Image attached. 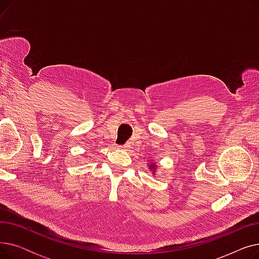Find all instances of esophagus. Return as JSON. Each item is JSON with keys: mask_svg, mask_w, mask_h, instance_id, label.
<instances>
[{"mask_svg": "<svg viewBox=\"0 0 259 259\" xmlns=\"http://www.w3.org/2000/svg\"><path fill=\"white\" fill-rule=\"evenodd\" d=\"M120 149H122V150H128V149H130V145L129 144H126L124 146H119Z\"/></svg>", "mask_w": 259, "mask_h": 259, "instance_id": "1", "label": "esophagus"}]
</instances>
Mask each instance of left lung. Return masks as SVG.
<instances>
[{
	"label": "left lung",
	"instance_id": "left-lung-1",
	"mask_svg": "<svg viewBox=\"0 0 259 259\" xmlns=\"http://www.w3.org/2000/svg\"><path fill=\"white\" fill-rule=\"evenodd\" d=\"M148 167H149V169H150V171L152 172V176H155L156 175V170H157V165H156V161L154 160H151V161H149L148 162Z\"/></svg>",
	"mask_w": 259,
	"mask_h": 259
}]
</instances>
